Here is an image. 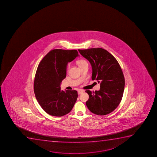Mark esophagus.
Instances as JSON below:
<instances>
[{
	"label": "esophagus",
	"instance_id": "obj_1",
	"mask_svg": "<svg viewBox=\"0 0 157 157\" xmlns=\"http://www.w3.org/2000/svg\"><path fill=\"white\" fill-rule=\"evenodd\" d=\"M83 91H84V90L80 89V90H79L78 91V94H82V93Z\"/></svg>",
	"mask_w": 157,
	"mask_h": 157
}]
</instances>
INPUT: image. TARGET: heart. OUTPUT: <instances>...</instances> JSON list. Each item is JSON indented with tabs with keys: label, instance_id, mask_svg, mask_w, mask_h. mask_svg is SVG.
Wrapping results in <instances>:
<instances>
[{
	"label": "heart",
	"instance_id": "b5f03b06",
	"mask_svg": "<svg viewBox=\"0 0 157 157\" xmlns=\"http://www.w3.org/2000/svg\"><path fill=\"white\" fill-rule=\"evenodd\" d=\"M77 63L78 65L79 66L80 68H81V67L83 66L86 65V64H88L87 61L86 60H85V59H80L79 60H78ZM69 68H70V65H68V66H67V69L68 70Z\"/></svg>",
	"mask_w": 157,
	"mask_h": 157
}]
</instances>
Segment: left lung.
<instances>
[{
  "label": "left lung",
  "instance_id": "8db88e82",
  "mask_svg": "<svg viewBox=\"0 0 157 157\" xmlns=\"http://www.w3.org/2000/svg\"><path fill=\"white\" fill-rule=\"evenodd\" d=\"M78 51L90 63L92 80L100 83L99 90L86 91L89 94L86 105L94 114H109L120 104L124 94L125 81L121 68L113 56L103 48Z\"/></svg>",
  "mask_w": 157,
  "mask_h": 157
}]
</instances>
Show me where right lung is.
I'll use <instances>...</instances> for the list:
<instances>
[{"mask_svg":"<svg viewBox=\"0 0 157 157\" xmlns=\"http://www.w3.org/2000/svg\"><path fill=\"white\" fill-rule=\"evenodd\" d=\"M78 55L76 50L53 49L43 58L36 72L33 90L43 110L51 116L61 117L70 113L78 98L77 91H61L66 77L67 65Z\"/></svg>","mask_w":157,"mask_h":157,"instance_id":"1","label":"right lung"}]
</instances>
